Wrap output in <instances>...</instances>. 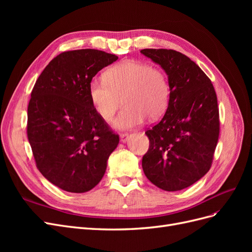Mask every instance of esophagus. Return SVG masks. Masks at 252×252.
I'll return each mask as SVG.
<instances>
[{"label":"esophagus","mask_w":252,"mask_h":252,"mask_svg":"<svg viewBox=\"0 0 252 252\" xmlns=\"http://www.w3.org/2000/svg\"><path fill=\"white\" fill-rule=\"evenodd\" d=\"M120 138H121L122 143H126L128 141V138H129V133L128 132H122L120 134Z\"/></svg>","instance_id":"esophagus-1"}]
</instances>
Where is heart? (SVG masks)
Wrapping results in <instances>:
<instances>
[{
	"instance_id": "b5f03b06",
	"label": "heart",
	"mask_w": 252,
	"mask_h": 252,
	"mask_svg": "<svg viewBox=\"0 0 252 252\" xmlns=\"http://www.w3.org/2000/svg\"><path fill=\"white\" fill-rule=\"evenodd\" d=\"M89 96L96 113L110 122L123 101L113 125L130 129L141 125L145 118H161L170 100L168 77L162 68L139 61L127 60L105 72L104 80L94 79L89 84Z\"/></svg>"
}]
</instances>
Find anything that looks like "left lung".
Listing matches in <instances>:
<instances>
[{
    "label": "left lung",
    "instance_id": "obj_1",
    "mask_svg": "<svg viewBox=\"0 0 252 252\" xmlns=\"http://www.w3.org/2000/svg\"><path fill=\"white\" fill-rule=\"evenodd\" d=\"M168 75L170 100L163 119L145 132L147 179L166 191L194 184L210 169L220 134L216 90L193 61L172 49H142Z\"/></svg>",
    "mask_w": 252,
    "mask_h": 252
}]
</instances>
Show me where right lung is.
Masks as SVG:
<instances>
[{"label": "right lung", "instance_id": "obj_1", "mask_svg": "<svg viewBox=\"0 0 252 252\" xmlns=\"http://www.w3.org/2000/svg\"><path fill=\"white\" fill-rule=\"evenodd\" d=\"M118 60L96 49L60 53L32 91L27 136L37 169L53 185L82 193L95 187L119 144V135L96 113L89 84Z\"/></svg>", "mask_w": 252, "mask_h": 252}]
</instances>
